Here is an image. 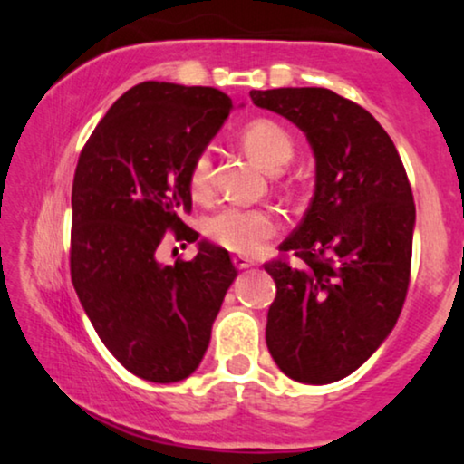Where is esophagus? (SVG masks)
I'll use <instances>...</instances> for the list:
<instances>
[{
  "mask_svg": "<svg viewBox=\"0 0 464 464\" xmlns=\"http://www.w3.org/2000/svg\"><path fill=\"white\" fill-rule=\"evenodd\" d=\"M232 262H234V266H237L238 270H243V268H249V266L256 264V262H253L251 257H246V256H234V257H232Z\"/></svg>",
  "mask_w": 464,
  "mask_h": 464,
  "instance_id": "esophagus-1",
  "label": "esophagus"
}]
</instances>
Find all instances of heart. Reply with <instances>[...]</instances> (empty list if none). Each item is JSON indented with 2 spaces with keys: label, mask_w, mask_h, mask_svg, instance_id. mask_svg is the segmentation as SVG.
I'll return each mask as SVG.
<instances>
[{
  "label": "heart",
  "mask_w": 464,
  "mask_h": 464,
  "mask_svg": "<svg viewBox=\"0 0 464 464\" xmlns=\"http://www.w3.org/2000/svg\"><path fill=\"white\" fill-rule=\"evenodd\" d=\"M245 148L272 170L285 167L294 156L295 143L289 130L275 120L257 118L245 124L240 132ZM189 192L194 198L207 200L213 194V158L211 151L202 150L189 167ZM283 227V219L272 207H243L227 205L205 221V234L215 245L238 253L253 256L275 238Z\"/></svg>",
  "instance_id": "b5f03b06"
}]
</instances>
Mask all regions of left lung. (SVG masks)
Returning <instances> with one entry per match:
<instances>
[{"instance_id": "8db88e82", "label": "left lung", "mask_w": 464, "mask_h": 464, "mask_svg": "<svg viewBox=\"0 0 464 464\" xmlns=\"http://www.w3.org/2000/svg\"><path fill=\"white\" fill-rule=\"evenodd\" d=\"M251 99L300 126L316 158L308 211L264 264L276 283L266 344L289 378L329 384L363 365L401 314L411 186L395 143L354 101L327 88L251 91Z\"/></svg>"}]
</instances>
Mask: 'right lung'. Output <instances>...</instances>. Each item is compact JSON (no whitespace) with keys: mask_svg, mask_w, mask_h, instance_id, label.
Wrapping results in <instances>:
<instances>
[{"mask_svg":"<svg viewBox=\"0 0 464 464\" xmlns=\"http://www.w3.org/2000/svg\"><path fill=\"white\" fill-rule=\"evenodd\" d=\"M232 110L218 88L141 82L110 107L80 151L72 188V281L113 357L150 382L200 365L238 270L200 243L194 259L158 262L164 238L194 243L189 167Z\"/></svg>","mask_w":464,"mask_h":464,"instance_id":"right-lung-1","label":"right lung"}]
</instances>
